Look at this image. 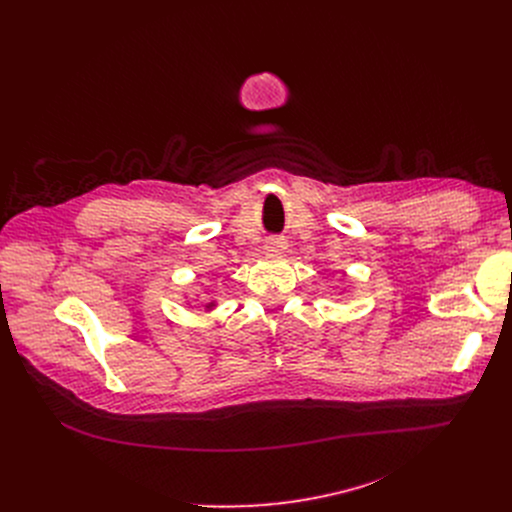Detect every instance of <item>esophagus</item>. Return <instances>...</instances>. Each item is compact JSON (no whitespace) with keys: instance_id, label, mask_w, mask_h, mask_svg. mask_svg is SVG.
Wrapping results in <instances>:
<instances>
[{"instance_id":"34e87169","label":"esophagus","mask_w":512,"mask_h":512,"mask_svg":"<svg viewBox=\"0 0 512 512\" xmlns=\"http://www.w3.org/2000/svg\"><path fill=\"white\" fill-rule=\"evenodd\" d=\"M283 249H285V243L281 239H269L265 243V251L271 255H279V253H283Z\"/></svg>"}]
</instances>
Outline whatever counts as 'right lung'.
I'll return each mask as SVG.
<instances>
[{
	"label": "right lung",
	"mask_w": 512,
	"mask_h": 512,
	"mask_svg": "<svg viewBox=\"0 0 512 512\" xmlns=\"http://www.w3.org/2000/svg\"><path fill=\"white\" fill-rule=\"evenodd\" d=\"M196 298H200V296H196ZM202 308H204V312H210V310H214L216 308V300H202Z\"/></svg>",
	"instance_id": "right-lung-1"
}]
</instances>
